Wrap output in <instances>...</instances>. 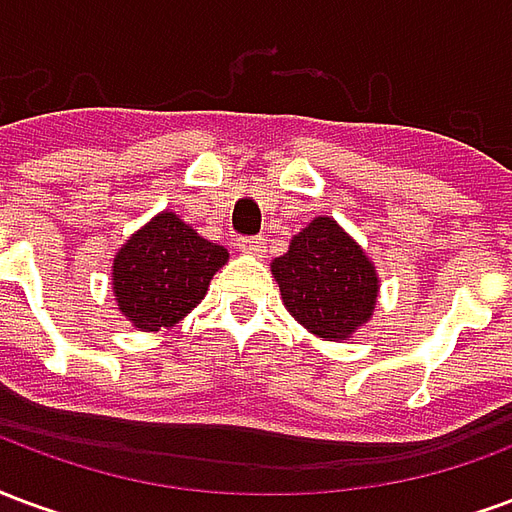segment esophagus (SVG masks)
I'll return each instance as SVG.
<instances>
[{
    "mask_svg": "<svg viewBox=\"0 0 512 512\" xmlns=\"http://www.w3.org/2000/svg\"><path fill=\"white\" fill-rule=\"evenodd\" d=\"M237 245H240V251L253 253V256H259V253L264 251V240H261V237H240Z\"/></svg>",
    "mask_w": 512,
    "mask_h": 512,
    "instance_id": "esophagus-1",
    "label": "esophagus"
}]
</instances>
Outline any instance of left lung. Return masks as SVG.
<instances>
[{
    "mask_svg": "<svg viewBox=\"0 0 512 512\" xmlns=\"http://www.w3.org/2000/svg\"><path fill=\"white\" fill-rule=\"evenodd\" d=\"M283 305L319 338L343 341L371 319L376 270L333 218H316L272 261Z\"/></svg>",
    "mask_w": 512,
    "mask_h": 512,
    "instance_id": "obj_1",
    "label": "left lung"
}]
</instances>
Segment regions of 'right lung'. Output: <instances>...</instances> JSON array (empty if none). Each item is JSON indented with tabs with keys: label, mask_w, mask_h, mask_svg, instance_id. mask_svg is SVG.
<instances>
[{
	"label": "right lung",
	"mask_w": 512,
	"mask_h": 512,
	"mask_svg": "<svg viewBox=\"0 0 512 512\" xmlns=\"http://www.w3.org/2000/svg\"><path fill=\"white\" fill-rule=\"evenodd\" d=\"M226 259V248L199 237L174 212H163L114 259L119 311L141 330L171 327L204 300Z\"/></svg>",
	"instance_id": "add662e5"
}]
</instances>
